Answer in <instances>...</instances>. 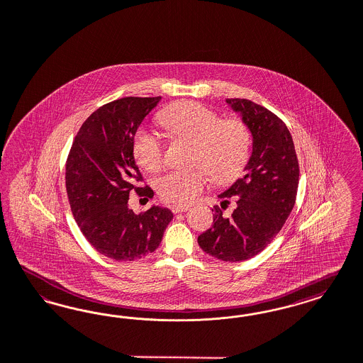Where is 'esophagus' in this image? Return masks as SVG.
Returning a JSON list of instances; mask_svg holds the SVG:
<instances>
[{
  "instance_id": "esophagus-1",
  "label": "esophagus",
  "mask_w": 363,
  "mask_h": 363,
  "mask_svg": "<svg viewBox=\"0 0 363 363\" xmlns=\"http://www.w3.org/2000/svg\"><path fill=\"white\" fill-rule=\"evenodd\" d=\"M189 205H173L172 206V212L173 213H181V212H186L188 211Z\"/></svg>"
}]
</instances>
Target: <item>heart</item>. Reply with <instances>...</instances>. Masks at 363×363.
<instances>
[{
    "instance_id": "obj_1",
    "label": "heart",
    "mask_w": 363,
    "mask_h": 363,
    "mask_svg": "<svg viewBox=\"0 0 363 363\" xmlns=\"http://www.w3.org/2000/svg\"><path fill=\"white\" fill-rule=\"evenodd\" d=\"M160 123L174 137L194 143L193 164L207 170L213 181L225 184L238 178L250 155V131L240 119H220L217 113L196 101H179L164 108ZM133 152L140 167L154 173L163 163L162 139L147 128H139ZM206 185L202 169L172 170L163 174L157 189L164 200L188 203Z\"/></svg>"
}]
</instances>
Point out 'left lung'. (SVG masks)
<instances>
[{
  "label": "left lung",
  "instance_id": "8db88e82",
  "mask_svg": "<svg viewBox=\"0 0 363 363\" xmlns=\"http://www.w3.org/2000/svg\"><path fill=\"white\" fill-rule=\"evenodd\" d=\"M226 104L248 127L252 152L244 175L220 194L236 197L235 211L228 217L216 209L199 244L213 257L235 263L260 253L284 225L295 205L299 163L287 125L275 113L247 99H226Z\"/></svg>",
  "mask_w": 363,
  "mask_h": 363
}]
</instances>
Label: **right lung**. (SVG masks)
<instances>
[{"label":"right lung","instance_id":"1","mask_svg":"<svg viewBox=\"0 0 363 363\" xmlns=\"http://www.w3.org/2000/svg\"><path fill=\"white\" fill-rule=\"evenodd\" d=\"M157 98H122L99 107L80 127L65 166V185L71 211L82 233L101 255L115 262H133L147 256L161 244L173 220L167 208L152 205L135 214L128 208L133 190L151 199L133 152L138 127Z\"/></svg>","mask_w":363,"mask_h":363}]
</instances>
